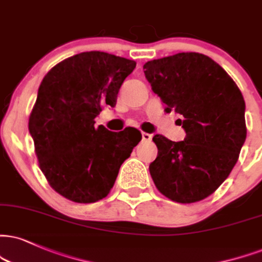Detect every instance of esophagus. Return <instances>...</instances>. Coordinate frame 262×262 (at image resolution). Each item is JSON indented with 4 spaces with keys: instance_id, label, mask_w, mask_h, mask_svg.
Instances as JSON below:
<instances>
[{
    "instance_id": "34e87169",
    "label": "esophagus",
    "mask_w": 262,
    "mask_h": 262,
    "mask_svg": "<svg viewBox=\"0 0 262 262\" xmlns=\"http://www.w3.org/2000/svg\"><path fill=\"white\" fill-rule=\"evenodd\" d=\"M151 138H153V136H151L150 134H147V132H143V134H142V141L150 142Z\"/></svg>"
}]
</instances>
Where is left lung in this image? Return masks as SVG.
Returning a JSON list of instances; mask_svg holds the SVG:
<instances>
[{"mask_svg": "<svg viewBox=\"0 0 262 262\" xmlns=\"http://www.w3.org/2000/svg\"><path fill=\"white\" fill-rule=\"evenodd\" d=\"M144 75L186 132L173 142L153 137L157 159L149 172L157 188L177 203L206 198L231 173L247 138L242 92L217 63L204 54L177 53L147 62Z\"/></svg>", "mask_w": 262, "mask_h": 262, "instance_id": "8db88e82", "label": "left lung"}]
</instances>
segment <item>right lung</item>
Listing matches in <instances>:
<instances>
[{"label":"right lung","instance_id":"right-lung-1","mask_svg":"<svg viewBox=\"0 0 262 262\" xmlns=\"http://www.w3.org/2000/svg\"><path fill=\"white\" fill-rule=\"evenodd\" d=\"M135 68V60L91 51L57 64L42 80L29 132L40 169L60 195L76 203L104 198L141 141L134 127L120 132L95 127V118L103 106L114 108Z\"/></svg>","mask_w":262,"mask_h":262}]
</instances>
